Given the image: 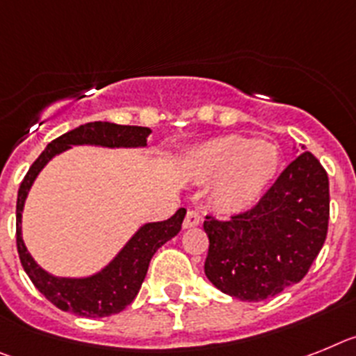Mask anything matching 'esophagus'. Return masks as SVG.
<instances>
[{"label":"esophagus","instance_id":"obj_1","mask_svg":"<svg viewBox=\"0 0 356 356\" xmlns=\"http://www.w3.org/2000/svg\"><path fill=\"white\" fill-rule=\"evenodd\" d=\"M200 220H202V216H200V213L197 211V209H188L186 216H184V222H182V227H184V229L197 227V225L200 224Z\"/></svg>","mask_w":356,"mask_h":356}]
</instances>
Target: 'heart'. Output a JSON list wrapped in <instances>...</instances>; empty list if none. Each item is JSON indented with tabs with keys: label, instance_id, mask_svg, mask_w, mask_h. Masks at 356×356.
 Wrapping results in <instances>:
<instances>
[{
	"label": "heart",
	"instance_id": "heart-1",
	"mask_svg": "<svg viewBox=\"0 0 356 356\" xmlns=\"http://www.w3.org/2000/svg\"><path fill=\"white\" fill-rule=\"evenodd\" d=\"M280 168L277 148L245 136H224L190 154L188 172L197 182H216L211 204L225 215L252 208Z\"/></svg>",
	"mask_w": 356,
	"mask_h": 356
}]
</instances>
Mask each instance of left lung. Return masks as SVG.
Here are the masks:
<instances>
[{"instance_id":"1","label":"left lung","mask_w":356,"mask_h":356,"mask_svg":"<svg viewBox=\"0 0 356 356\" xmlns=\"http://www.w3.org/2000/svg\"><path fill=\"white\" fill-rule=\"evenodd\" d=\"M330 182L312 152L299 154L261 199L229 220L206 216L204 272L240 301H264L299 283L326 240Z\"/></svg>"}]
</instances>
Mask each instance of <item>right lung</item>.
Here are the masks:
<instances>
[{
	"label": "right lung",
	"mask_w": 356,
	"mask_h": 356,
	"mask_svg": "<svg viewBox=\"0 0 356 356\" xmlns=\"http://www.w3.org/2000/svg\"><path fill=\"white\" fill-rule=\"evenodd\" d=\"M150 132L152 131L148 127L116 125L109 122L86 123L51 141L42 150L41 156L33 161L29 174L24 175L17 191V206H15L17 252H19L21 265L35 289L60 310L82 317H107V315L120 314L123 308L129 307L140 292L152 256L163 243L172 240L181 231L186 209H177L168 220L141 225L116 254V258L97 274L89 277H57L35 264V259L30 256L23 242L21 213L33 181L49 159H54L57 154L64 152L73 145H97L107 148L147 147V138Z\"/></svg>",
	"instance_id": "add662e5"
}]
</instances>
